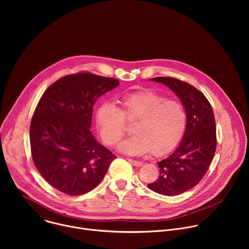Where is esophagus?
Instances as JSON below:
<instances>
[{"instance_id":"esophagus-1","label":"esophagus","mask_w":249,"mask_h":249,"mask_svg":"<svg viewBox=\"0 0 249 249\" xmlns=\"http://www.w3.org/2000/svg\"><path fill=\"white\" fill-rule=\"evenodd\" d=\"M133 165H135V166H141L142 164H143V162L142 161H139V160H132V159H129L128 160Z\"/></svg>"}]
</instances>
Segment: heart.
Masks as SVG:
<instances>
[{
  "instance_id": "1",
  "label": "heart",
  "mask_w": 249,
  "mask_h": 249,
  "mask_svg": "<svg viewBox=\"0 0 249 249\" xmlns=\"http://www.w3.org/2000/svg\"><path fill=\"white\" fill-rule=\"evenodd\" d=\"M119 109L103 103L96 110L95 120L106 145L114 146L126 131V122H135L134 136L124 140L118 150L129 156H143L152 151L164 156L180 143L187 126V113L182 102L143 89L127 93L118 100Z\"/></svg>"
}]
</instances>
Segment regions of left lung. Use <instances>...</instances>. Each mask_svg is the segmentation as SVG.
Segmentation results:
<instances>
[{
    "label": "left lung",
    "instance_id": "1",
    "mask_svg": "<svg viewBox=\"0 0 249 249\" xmlns=\"http://www.w3.org/2000/svg\"><path fill=\"white\" fill-rule=\"evenodd\" d=\"M150 81L171 89L187 113V126L181 142L168 157L158 162L159 178L148 184L159 194L175 196L193 188L206 174L217 146L215 116L206 96L190 84L167 77Z\"/></svg>",
    "mask_w": 249,
    "mask_h": 249
}]
</instances>
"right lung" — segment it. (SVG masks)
I'll use <instances>...</instances> for the list:
<instances>
[{
    "label": "right lung",
    "instance_id": "add662e5",
    "mask_svg": "<svg viewBox=\"0 0 249 249\" xmlns=\"http://www.w3.org/2000/svg\"><path fill=\"white\" fill-rule=\"evenodd\" d=\"M118 85L113 78L78 73L59 79L41 96L30 124L31 155L55 189L71 196L88 193L115 160L90 127L96 99Z\"/></svg>",
    "mask_w": 249,
    "mask_h": 249
}]
</instances>
